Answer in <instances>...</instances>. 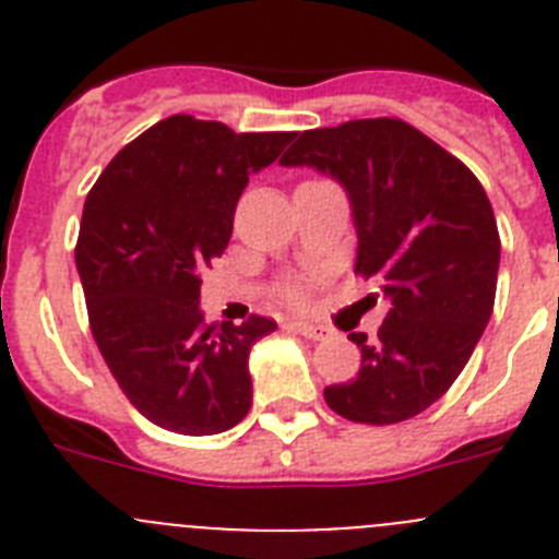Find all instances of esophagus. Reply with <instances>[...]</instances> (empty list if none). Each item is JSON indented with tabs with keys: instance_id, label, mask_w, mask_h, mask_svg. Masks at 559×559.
<instances>
[{
	"instance_id": "esophagus-1",
	"label": "esophagus",
	"mask_w": 559,
	"mask_h": 559,
	"mask_svg": "<svg viewBox=\"0 0 559 559\" xmlns=\"http://www.w3.org/2000/svg\"><path fill=\"white\" fill-rule=\"evenodd\" d=\"M290 328L296 330L299 335H305V338L310 341H324L330 335L328 328H322V324H310V322H294Z\"/></svg>"
}]
</instances>
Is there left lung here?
Instances as JSON below:
<instances>
[{
  "label": "left lung",
  "mask_w": 559,
  "mask_h": 559,
  "mask_svg": "<svg viewBox=\"0 0 559 559\" xmlns=\"http://www.w3.org/2000/svg\"><path fill=\"white\" fill-rule=\"evenodd\" d=\"M283 167H313L347 192L355 271L380 276L378 341L349 333L360 369L324 389L341 417L392 426L417 417L471 360L496 302V215L456 156L403 120H353L299 133Z\"/></svg>",
  "instance_id": "1"
}]
</instances>
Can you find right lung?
<instances>
[{"label": "right lung", "instance_id": "1", "mask_svg": "<svg viewBox=\"0 0 559 559\" xmlns=\"http://www.w3.org/2000/svg\"><path fill=\"white\" fill-rule=\"evenodd\" d=\"M294 136L173 114L88 190L75 265L92 335L131 406L159 428L210 437L249 414V353L276 322L206 324L201 274L229 246L249 176Z\"/></svg>", "mask_w": 559, "mask_h": 559}]
</instances>
